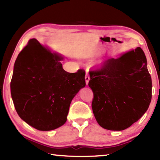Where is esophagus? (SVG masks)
Listing matches in <instances>:
<instances>
[{"label": "esophagus", "instance_id": "34e87169", "mask_svg": "<svg viewBox=\"0 0 160 160\" xmlns=\"http://www.w3.org/2000/svg\"><path fill=\"white\" fill-rule=\"evenodd\" d=\"M90 80V77H89V75L87 72L86 73V76H85V81H86V84H88L89 83V81Z\"/></svg>", "mask_w": 160, "mask_h": 160}]
</instances>
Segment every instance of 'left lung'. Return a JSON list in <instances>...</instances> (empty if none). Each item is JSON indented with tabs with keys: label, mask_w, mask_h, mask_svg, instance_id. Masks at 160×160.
Returning <instances> with one entry per match:
<instances>
[{
	"label": "left lung",
	"mask_w": 160,
	"mask_h": 160,
	"mask_svg": "<svg viewBox=\"0 0 160 160\" xmlns=\"http://www.w3.org/2000/svg\"><path fill=\"white\" fill-rule=\"evenodd\" d=\"M93 93V113L100 127L122 131L147 111L152 98V80L147 58L140 47L117 59L110 58L89 71Z\"/></svg>",
	"instance_id": "obj_1"
}]
</instances>
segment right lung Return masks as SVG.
<instances>
[{
    "label": "right lung",
    "instance_id": "add662e5",
    "mask_svg": "<svg viewBox=\"0 0 160 160\" xmlns=\"http://www.w3.org/2000/svg\"><path fill=\"white\" fill-rule=\"evenodd\" d=\"M62 59L33 38L16 60L10 84L13 104L20 118L39 131L65 123L71 100L86 85L84 70L67 72Z\"/></svg>",
    "mask_w": 160,
    "mask_h": 160
}]
</instances>
